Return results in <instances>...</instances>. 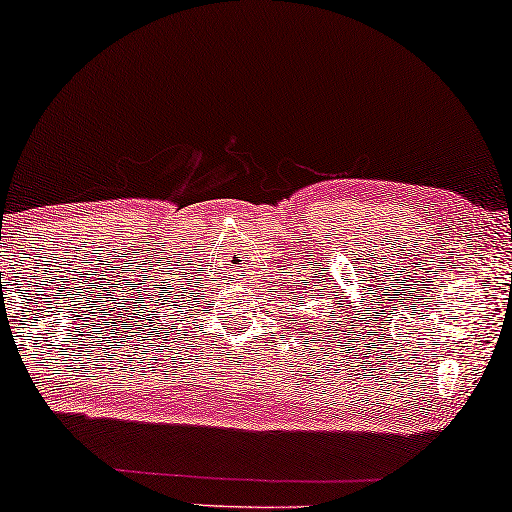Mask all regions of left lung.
<instances>
[{
  "mask_svg": "<svg viewBox=\"0 0 512 512\" xmlns=\"http://www.w3.org/2000/svg\"><path fill=\"white\" fill-rule=\"evenodd\" d=\"M319 275H321V272H319ZM328 279H331V282H333V277H328ZM328 279H326V282H328ZM326 282H324V279H314V282H312L314 289H312L310 293L317 291V296H319V291H321V296H328V298L335 296V291H331V286H327L326 290L323 289ZM303 293H307V291H303ZM342 293H345V291H342ZM298 305H303V300H298ZM331 305H333V303H331ZM331 305H328V307H331ZM335 305H342V303H340V300H335ZM331 317H335L333 310H331Z\"/></svg>",
  "mask_w": 512,
  "mask_h": 512,
  "instance_id": "1",
  "label": "left lung"
}]
</instances>
